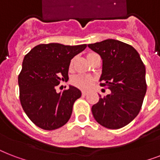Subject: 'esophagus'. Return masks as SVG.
Instances as JSON below:
<instances>
[{"instance_id":"obj_1","label":"esophagus","mask_w":160,"mask_h":160,"mask_svg":"<svg viewBox=\"0 0 160 160\" xmlns=\"http://www.w3.org/2000/svg\"><path fill=\"white\" fill-rule=\"evenodd\" d=\"M87 95V92L86 91H82V95L83 96H85V95Z\"/></svg>"}]
</instances>
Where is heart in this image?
I'll list each match as a JSON object with an SVG mask.
<instances>
[{"mask_svg": "<svg viewBox=\"0 0 160 160\" xmlns=\"http://www.w3.org/2000/svg\"><path fill=\"white\" fill-rule=\"evenodd\" d=\"M90 55H91V54H90ZM72 65L73 60H71L70 66H72ZM71 81H72L73 85L79 88V89H80V90H87L92 86V85L95 82V79L91 75H77L73 77Z\"/></svg>", "mask_w": 160, "mask_h": 160, "instance_id": "b5f03b06", "label": "heart"}]
</instances>
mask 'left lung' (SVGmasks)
I'll use <instances>...</instances> for the list:
<instances>
[{
    "mask_svg": "<svg viewBox=\"0 0 160 160\" xmlns=\"http://www.w3.org/2000/svg\"><path fill=\"white\" fill-rule=\"evenodd\" d=\"M88 46L103 60L100 86L111 91L93 105V116L105 128L120 129L141 109L147 90L145 66L136 50L122 41L108 39Z\"/></svg>",
    "mask_w": 160,
    "mask_h": 160,
    "instance_id": "8db88e82",
    "label": "left lung"
}]
</instances>
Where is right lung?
<instances>
[{
    "label": "right lung",
    "mask_w": 160,
    "mask_h": 160,
    "mask_svg": "<svg viewBox=\"0 0 160 160\" xmlns=\"http://www.w3.org/2000/svg\"><path fill=\"white\" fill-rule=\"evenodd\" d=\"M86 46L41 44L25 55L18 76L20 100L26 115L39 128L54 130L70 119L73 105L81 92L70 85L57 93L55 87L69 79L70 60Z\"/></svg>",
    "instance_id": "add662e5"
}]
</instances>
